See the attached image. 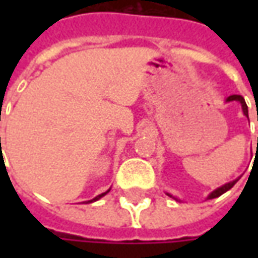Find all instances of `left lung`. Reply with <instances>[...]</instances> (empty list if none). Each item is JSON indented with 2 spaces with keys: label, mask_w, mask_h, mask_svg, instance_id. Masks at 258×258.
Masks as SVG:
<instances>
[{
  "label": "left lung",
  "mask_w": 258,
  "mask_h": 258,
  "mask_svg": "<svg viewBox=\"0 0 258 258\" xmlns=\"http://www.w3.org/2000/svg\"><path fill=\"white\" fill-rule=\"evenodd\" d=\"M233 100H237V102H240L241 103V107H243V112L244 114L248 117V109H247V104H245V100H244L243 96H240V94H233V96H230V97H227V102H233ZM258 119V117H257ZM257 144H258V139H257ZM240 178H237V179H234V181H231V182H227L224 183L223 186H220V188H217V189H214L213 192L208 195V198L207 200H213V198H217V197H220V195H223L224 192H227L228 189H231L234 185H235V182L238 181ZM168 194V192H166ZM171 198H173V200H176V201H179L176 197H173V195H171V194H168Z\"/></svg>",
  "instance_id": "8db88e82"
}]
</instances>
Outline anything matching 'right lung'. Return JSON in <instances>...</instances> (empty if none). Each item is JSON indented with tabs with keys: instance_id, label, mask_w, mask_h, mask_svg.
Returning a JSON list of instances; mask_svg holds the SVG:
<instances>
[{
	"instance_id": "1",
	"label": "right lung",
	"mask_w": 258,
	"mask_h": 258,
	"mask_svg": "<svg viewBox=\"0 0 258 258\" xmlns=\"http://www.w3.org/2000/svg\"><path fill=\"white\" fill-rule=\"evenodd\" d=\"M109 191H110V189H107V191H106V192L100 194V195H97V197H96V198H93V200H90V201H87V203H94V201H97V200H100V198H102V197H104V195H106V194L109 192Z\"/></svg>"
}]
</instances>
